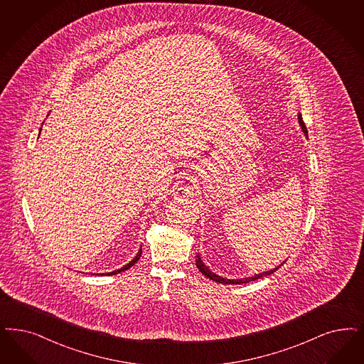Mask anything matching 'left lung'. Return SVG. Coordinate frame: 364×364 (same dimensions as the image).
Instances as JSON below:
<instances>
[{
    "label": "left lung",
    "mask_w": 364,
    "mask_h": 364,
    "mask_svg": "<svg viewBox=\"0 0 364 364\" xmlns=\"http://www.w3.org/2000/svg\"><path fill=\"white\" fill-rule=\"evenodd\" d=\"M299 124H300L301 129H302V132L305 133V136L308 134V130H306V126L304 124V121H302V117H301V114H299ZM285 264V262H284ZM279 264V266H277L276 269H273V270H269V272H264V273H259V274H254L252 277H247V278H240V279H227V278H223V277L216 276L215 273H213L205 264H203V261L200 259V257L198 255V258H196V266H198V269L200 270L201 273L204 274L205 277H208L210 279H213L215 282H219V284H227V285H240V284H247V282H250V281H255V279H258V278H262V277L270 276V274H273L274 272H277L282 264Z\"/></svg>",
    "instance_id": "8db88e82"
}]
</instances>
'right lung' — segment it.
I'll use <instances>...</instances> for the list:
<instances>
[{"label":"right lung","instance_id":"1","mask_svg":"<svg viewBox=\"0 0 364 364\" xmlns=\"http://www.w3.org/2000/svg\"><path fill=\"white\" fill-rule=\"evenodd\" d=\"M40 130H41V129H40ZM38 136H40V134H38ZM141 254H142V250L139 249V251L137 252V255H136V257H134V258H133V259H132L129 264H125L124 267H121V269H118V270H114V272H112V273H106V276H113V274H118V273H121V272H125V270H127V269H130L133 264H137V261L139 259ZM100 276H105V273H102Z\"/></svg>","mask_w":364,"mask_h":364}]
</instances>
